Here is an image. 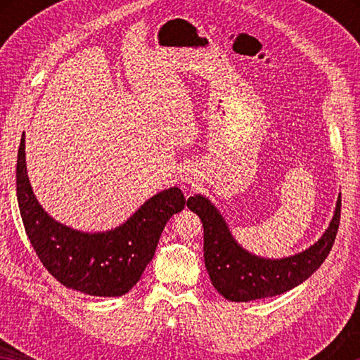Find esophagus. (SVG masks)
Segmentation results:
<instances>
[{
	"instance_id": "esophagus-1",
	"label": "esophagus",
	"mask_w": 360,
	"mask_h": 360,
	"mask_svg": "<svg viewBox=\"0 0 360 360\" xmlns=\"http://www.w3.org/2000/svg\"><path fill=\"white\" fill-rule=\"evenodd\" d=\"M186 182H187V184H191V182H192V179H188V178H186Z\"/></svg>"
}]
</instances>
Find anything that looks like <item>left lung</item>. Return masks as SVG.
I'll return each instance as SVG.
<instances>
[{
	"label": "left lung",
	"instance_id": "obj_1",
	"mask_svg": "<svg viewBox=\"0 0 360 360\" xmlns=\"http://www.w3.org/2000/svg\"><path fill=\"white\" fill-rule=\"evenodd\" d=\"M187 206L203 222L205 265L212 285L230 302H251L294 289L322 265L338 231L341 195L328 229L318 243L284 259H264L243 249L219 210L202 195L188 198Z\"/></svg>",
	"mask_w": 360,
	"mask_h": 360
}]
</instances>
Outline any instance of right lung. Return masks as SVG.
Here are the masks:
<instances>
[{"mask_svg": "<svg viewBox=\"0 0 360 360\" xmlns=\"http://www.w3.org/2000/svg\"><path fill=\"white\" fill-rule=\"evenodd\" d=\"M17 200L28 240L46 270L70 289L95 297H120L135 285L169 217L184 210L181 188L149 198L125 224L87 233L57 222L36 200L25 163V135L17 155Z\"/></svg>", "mask_w": 360, "mask_h": 360, "instance_id": "add662e5", "label": "right lung"}]
</instances>
